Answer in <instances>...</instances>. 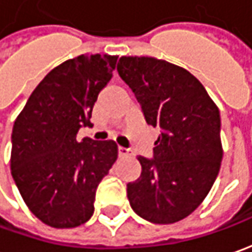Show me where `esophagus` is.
<instances>
[{
  "mask_svg": "<svg viewBox=\"0 0 252 252\" xmlns=\"http://www.w3.org/2000/svg\"><path fill=\"white\" fill-rule=\"evenodd\" d=\"M128 155H131L129 149L123 148V146H118V156H128Z\"/></svg>",
  "mask_w": 252,
  "mask_h": 252,
  "instance_id": "1",
  "label": "esophagus"
}]
</instances>
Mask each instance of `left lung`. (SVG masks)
Returning <instances> with one entry per match:
<instances>
[{
    "label": "left lung",
    "instance_id": "1",
    "mask_svg": "<svg viewBox=\"0 0 252 252\" xmlns=\"http://www.w3.org/2000/svg\"><path fill=\"white\" fill-rule=\"evenodd\" d=\"M117 71L146 123L160 128L153 159L139 156L141 176L126 184L129 205L145 220L176 223L201 205L219 174V109L194 75L167 61L121 57Z\"/></svg>",
    "mask_w": 252,
    "mask_h": 252
}]
</instances>
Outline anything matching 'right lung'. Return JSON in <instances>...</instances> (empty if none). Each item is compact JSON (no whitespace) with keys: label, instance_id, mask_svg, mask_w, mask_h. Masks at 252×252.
I'll use <instances>...</instances> for the list:
<instances>
[{"label":"right lung","instance_id":"right-lung-1","mask_svg":"<svg viewBox=\"0 0 252 252\" xmlns=\"http://www.w3.org/2000/svg\"><path fill=\"white\" fill-rule=\"evenodd\" d=\"M117 58L82 54L56 66L15 120L13 181L31 212L51 227L69 229L91 219L96 188L117 159L114 141L76 139L82 126H92L94 101Z\"/></svg>","mask_w":252,"mask_h":252}]
</instances>
